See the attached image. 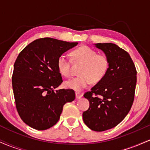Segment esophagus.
Masks as SVG:
<instances>
[{"label":"esophagus","instance_id":"34e87169","mask_svg":"<svg viewBox=\"0 0 150 150\" xmlns=\"http://www.w3.org/2000/svg\"><path fill=\"white\" fill-rule=\"evenodd\" d=\"M82 97V94H81L80 92H76L75 93V97H76L77 99H80Z\"/></svg>","mask_w":150,"mask_h":150}]
</instances>
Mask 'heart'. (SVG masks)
I'll use <instances>...</instances> for the list:
<instances>
[{"instance_id": "b5f03b06", "label": "heart", "mask_w": 150, "mask_h": 150, "mask_svg": "<svg viewBox=\"0 0 150 150\" xmlns=\"http://www.w3.org/2000/svg\"><path fill=\"white\" fill-rule=\"evenodd\" d=\"M75 63H80V75L65 81V87L76 92L88 87L91 83H98L104 78L110 68V59L105 53H98L96 50L87 46H81L71 53ZM71 59L67 55L62 54L58 58V71L65 77L71 75Z\"/></svg>"}]
</instances>
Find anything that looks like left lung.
Segmentation results:
<instances>
[{
	"label": "left lung",
	"mask_w": 150,
	"mask_h": 150,
	"mask_svg": "<svg viewBox=\"0 0 150 150\" xmlns=\"http://www.w3.org/2000/svg\"><path fill=\"white\" fill-rule=\"evenodd\" d=\"M110 59L108 73L84 94L89 108L82 118L87 127L101 132L116 126L127 116L135 98L137 70L129 53L112 43L96 44Z\"/></svg>",
	"instance_id": "1"
}]
</instances>
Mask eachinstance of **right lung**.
<instances>
[{"label": "right lung", "mask_w": 150, "mask_h": 150, "mask_svg": "<svg viewBox=\"0 0 150 150\" xmlns=\"http://www.w3.org/2000/svg\"><path fill=\"white\" fill-rule=\"evenodd\" d=\"M77 44L42 38L19 53L12 84L17 111L29 126L39 130L51 128L59 120L64 104L75 99L73 89H54L63 82L57 67L58 57Z\"/></svg>", "instance_id": "1"}]
</instances>
